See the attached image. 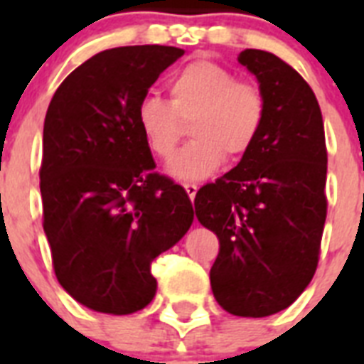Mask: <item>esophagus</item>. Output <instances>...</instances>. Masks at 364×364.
Wrapping results in <instances>:
<instances>
[{
	"instance_id": "34e87169",
	"label": "esophagus",
	"mask_w": 364,
	"mask_h": 364,
	"mask_svg": "<svg viewBox=\"0 0 364 364\" xmlns=\"http://www.w3.org/2000/svg\"><path fill=\"white\" fill-rule=\"evenodd\" d=\"M184 189H186V193H188V197L191 198V200H195V197H197V191H198V186L197 184H184Z\"/></svg>"
}]
</instances>
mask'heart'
<instances>
[{"label": "heart", "instance_id": "1", "mask_svg": "<svg viewBox=\"0 0 364 364\" xmlns=\"http://www.w3.org/2000/svg\"><path fill=\"white\" fill-rule=\"evenodd\" d=\"M266 118V100L253 83L211 60H195L169 80V102L144 98L136 124L154 156L169 160L182 138V122H191L193 142L180 151L167 173L180 182H200L222 162L252 151Z\"/></svg>", "mask_w": 364, "mask_h": 364}]
</instances>
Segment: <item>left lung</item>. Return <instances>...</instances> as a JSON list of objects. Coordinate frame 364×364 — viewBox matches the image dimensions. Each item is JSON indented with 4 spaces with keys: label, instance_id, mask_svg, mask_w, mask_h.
Segmentation results:
<instances>
[{
    "label": "left lung",
    "instance_id": "1",
    "mask_svg": "<svg viewBox=\"0 0 364 364\" xmlns=\"http://www.w3.org/2000/svg\"><path fill=\"white\" fill-rule=\"evenodd\" d=\"M266 118L255 146L195 197L198 222L218 237L211 290L226 311L268 317L306 290L326 220V144L319 104L275 54L246 49Z\"/></svg>",
    "mask_w": 364,
    "mask_h": 364
}]
</instances>
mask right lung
I'll return each instance as SVG.
<instances>
[{
  "instance_id": "add662e5",
  "label": "right lung",
  "mask_w": 364,
  "mask_h": 364,
  "mask_svg": "<svg viewBox=\"0 0 364 364\" xmlns=\"http://www.w3.org/2000/svg\"><path fill=\"white\" fill-rule=\"evenodd\" d=\"M184 54L166 45L102 50L58 87L43 124V231L58 282L100 314L142 310L151 262L191 228L184 188L154 171L138 104Z\"/></svg>"
}]
</instances>
